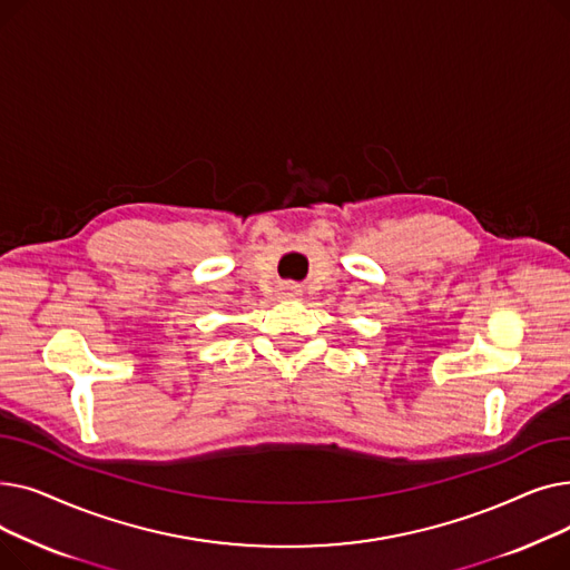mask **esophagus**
<instances>
[{"mask_svg":"<svg viewBox=\"0 0 570 570\" xmlns=\"http://www.w3.org/2000/svg\"><path fill=\"white\" fill-rule=\"evenodd\" d=\"M286 295H295V291H293V288H288V291H286Z\"/></svg>","mask_w":570,"mask_h":570,"instance_id":"esophagus-1","label":"esophagus"}]
</instances>
